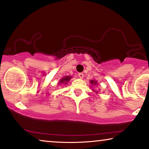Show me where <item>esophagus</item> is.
<instances>
[{
	"mask_svg": "<svg viewBox=\"0 0 149 149\" xmlns=\"http://www.w3.org/2000/svg\"><path fill=\"white\" fill-rule=\"evenodd\" d=\"M78 75H79V78H81V79H83V78H84V74H83L82 72H79Z\"/></svg>",
	"mask_w": 149,
	"mask_h": 149,
	"instance_id": "34e87169",
	"label": "esophagus"
}]
</instances>
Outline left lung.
Returning a JSON list of instances; mask_svg holds the SVG:
<instances>
[{
    "instance_id": "8db88e82",
    "label": "left lung",
    "mask_w": 149,
    "mask_h": 149,
    "mask_svg": "<svg viewBox=\"0 0 149 149\" xmlns=\"http://www.w3.org/2000/svg\"><path fill=\"white\" fill-rule=\"evenodd\" d=\"M90 82H91V83H92V84H95V83H96V82H95V81H90Z\"/></svg>"
}]
</instances>
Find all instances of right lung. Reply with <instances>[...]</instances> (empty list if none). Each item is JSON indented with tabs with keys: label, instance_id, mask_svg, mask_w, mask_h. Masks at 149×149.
<instances>
[{
	"label": "right lung",
	"instance_id": "right-lung-1",
	"mask_svg": "<svg viewBox=\"0 0 149 149\" xmlns=\"http://www.w3.org/2000/svg\"><path fill=\"white\" fill-rule=\"evenodd\" d=\"M70 78H71V77H69V76L65 77H64V78H62V79H61V80L60 81V83H64L65 84H66L67 82L69 80H70Z\"/></svg>",
	"mask_w": 149,
	"mask_h": 149
}]
</instances>
